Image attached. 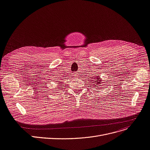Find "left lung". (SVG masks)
Returning a JSON list of instances; mask_svg holds the SVG:
<instances>
[{
	"instance_id": "obj_1",
	"label": "left lung",
	"mask_w": 150,
	"mask_h": 150,
	"mask_svg": "<svg viewBox=\"0 0 150 150\" xmlns=\"http://www.w3.org/2000/svg\"><path fill=\"white\" fill-rule=\"evenodd\" d=\"M97 78H96V79H95V80H94V83H96L95 84H96L97 85H100V84L102 83V82H101V80H100V77L99 76H97ZM92 81V80H91ZM93 83V82H92ZM96 86V85H95Z\"/></svg>"
}]
</instances>
